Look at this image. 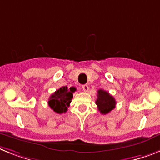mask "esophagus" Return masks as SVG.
Here are the masks:
<instances>
[{"instance_id": "34e87169", "label": "esophagus", "mask_w": 160, "mask_h": 160, "mask_svg": "<svg viewBox=\"0 0 160 160\" xmlns=\"http://www.w3.org/2000/svg\"><path fill=\"white\" fill-rule=\"evenodd\" d=\"M82 88H83V90H84V92H87V91L88 90V84H83Z\"/></svg>"}]
</instances>
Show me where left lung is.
I'll use <instances>...</instances> for the list:
<instances>
[{
    "label": "left lung",
    "instance_id": "obj_1",
    "mask_svg": "<svg viewBox=\"0 0 160 160\" xmlns=\"http://www.w3.org/2000/svg\"><path fill=\"white\" fill-rule=\"evenodd\" d=\"M98 98L96 100V104L98 109L100 113L106 114L109 113L115 107V99L113 96H111L109 92L103 89H99L98 91Z\"/></svg>",
    "mask_w": 160,
    "mask_h": 160
}]
</instances>
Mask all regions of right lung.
Segmentation results:
<instances>
[{
  "label": "right lung",
  "mask_w": 160,
  "mask_h": 160,
  "mask_svg": "<svg viewBox=\"0 0 160 160\" xmlns=\"http://www.w3.org/2000/svg\"><path fill=\"white\" fill-rule=\"evenodd\" d=\"M76 90L75 87L68 88L67 86L61 87L59 89L55 91L51 95L48 104L54 112L58 114L65 113L68 111V107L70 106L73 98V92Z\"/></svg>",
  "instance_id": "add662e5"
}]
</instances>
